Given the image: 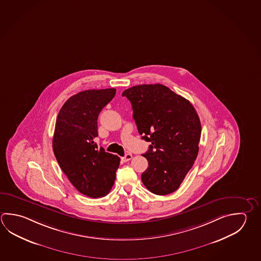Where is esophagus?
Instances as JSON below:
<instances>
[{
	"instance_id": "esophagus-1",
	"label": "esophagus",
	"mask_w": 261,
	"mask_h": 261,
	"mask_svg": "<svg viewBox=\"0 0 261 261\" xmlns=\"http://www.w3.org/2000/svg\"><path fill=\"white\" fill-rule=\"evenodd\" d=\"M132 158H133V155H132L131 153H127V154H125V155H124V157L122 158V160H123V162L125 163V162L130 161Z\"/></svg>"
}]
</instances>
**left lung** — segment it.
<instances>
[{
    "label": "left lung",
    "mask_w": 261,
    "mask_h": 261,
    "mask_svg": "<svg viewBox=\"0 0 261 261\" xmlns=\"http://www.w3.org/2000/svg\"><path fill=\"white\" fill-rule=\"evenodd\" d=\"M122 96L132 104L138 133L151 144L143 154L148 162L144 186L159 196L176 191L199 149L201 123L194 106L162 84L135 86Z\"/></svg>",
    "instance_id": "left-lung-1"
}]
</instances>
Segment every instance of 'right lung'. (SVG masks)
Returning <instances> with one entry per match:
<instances>
[{
    "label": "right lung",
    "instance_id": "1",
    "mask_svg": "<svg viewBox=\"0 0 261 261\" xmlns=\"http://www.w3.org/2000/svg\"><path fill=\"white\" fill-rule=\"evenodd\" d=\"M115 89H91L64 102L55 123L53 148L62 171L79 192L104 197L115 180L120 158L98 147V117L114 98Z\"/></svg>",
    "mask_w": 261,
    "mask_h": 261
}]
</instances>
